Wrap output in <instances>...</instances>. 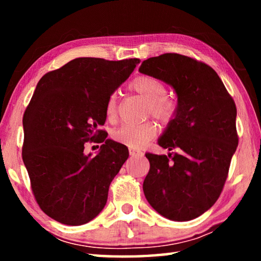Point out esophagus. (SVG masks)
I'll list each match as a JSON object with an SVG mask.
<instances>
[{
	"label": "esophagus",
	"instance_id": "1",
	"mask_svg": "<svg viewBox=\"0 0 261 261\" xmlns=\"http://www.w3.org/2000/svg\"><path fill=\"white\" fill-rule=\"evenodd\" d=\"M130 152V155L131 156H135V158H139V156H143V153H141L140 151H138V149H135V148H130L129 149Z\"/></svg>",
	"mask_w": 261,
	"mask_h": 261
}]
</instances>
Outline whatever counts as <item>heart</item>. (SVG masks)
<instances>
[{
    "label": "heart",
    "instance_id": "b5f03b06",
    "mask_svg": "<svg viewBox=\"0 0 261 261\" xmlns=\"http://www.w3.org/2000/svg\"><path fill=\"white\" fill-rule=\"evenodd\" d=\"M130 88L147 101L148 112L160 122L167 123L174 117L176 106L173 100L167 98L166 86L161 81L151 76H139L130 83ZM106 115L113 121L117 115V94L109 96L106 105ZM156 135V126L152 122L140 124H124L113 131V139L126 146L138 148Z\"/></svg>",
    "mask_w": 261,
    "mask_h": 261
}]
</instances>
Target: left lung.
Wrapping results in <instances>:
<instances>
[{"mask_svg": "<svg viewBox=\"0 0 261 261\" xmlns=\"http://www.w3.org/2000/svg\"><path fill=\"white\" fill-rule=\"evenodd\" d=\"M139 72L174 88L177 106L158 144L178 153H147L143 190L154 210L173 221L198 218L215 204L236 152V106L213 69L191 57L163 54Z\"/></svg>", "mask_w": 261, "mask_h": 261, "instance_id": "1", "label": "left lung"}]
</instances>
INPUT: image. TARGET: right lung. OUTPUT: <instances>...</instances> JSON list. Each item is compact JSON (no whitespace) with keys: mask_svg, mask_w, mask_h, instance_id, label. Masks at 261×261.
Segmentation results:
<instances>
[{"mask_svg":"<svg viewBox=\"0 0 261 261\" xmlns=\"http://www.w3.org/2000/svg\"><path fill=\"white\" fill-rule=\"evenodd\" d=\"M138 63L78 57L39 81L23 117V161L35 200L51 219L81 226L103 210L129 151L99 127L109 96ZM96 139L98 154L84 153L83 144Z\"/></svg>","mask_w":261,"mask_h":261,"instance_id":"add662e5","label":"right lung"}]
</instances>
